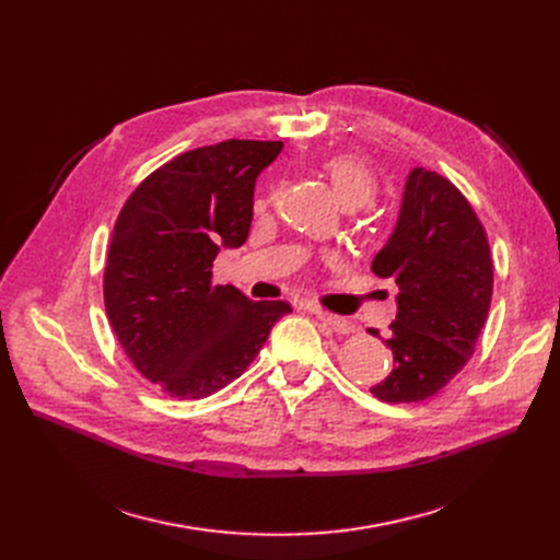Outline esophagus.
Listing matches in <instances>:
<instances>
[{
	"instance_id": "esophagus-1",
	"label": "esophagus",
	"mask_w": 560,
	"mask_h": 560,
	"mask_svg": "<svg viewBox=\"0 0 560 560\" xmlns=\"http://www.w3.org/2000/svg\"><path fill=\"white\" fill-rule=\"evenodd\" d=\"M306 311L313 313V315L322 322V325L329 327V329L336 331V334H349V331H351V322H347V319L340 317V315L327 313V311H322V308H317V306H306Z\"/></svg>"
}]
</instances>
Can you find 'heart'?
I'll list each match as a JSON object with an SVG mask.
<instances>
[{
	"label": "heart",
	"mask_w": 560,
	"mask_h": 560,
	"mask_svg": "<svg viewBox=\"0 0 560 560\" xmlns=\"http://www.w3.org/2000/svg\"><path fill=\"white\" fill-rule=\"evenodd\" d=\"M319 167L329 179L342 209H361L374 199L378 184L372 167L363 159L338 154L322 161Z\"/></svg>",
	"instance_id": "b5f03b06"
}]
</instances>
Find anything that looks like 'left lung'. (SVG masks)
Masks as SVG:
<instances>
[{
  "mask_svg": "<svg viewBox=\"0 0 560 560\" xmlns=\"http://www.w3.org/2000/svg\"><path fill=\"white\" fill-rule=\"evenodd\" d=\"M372 272L393 279L399 295L386 340L393 370L370 390L393 404L427 399L465 368L486 325L492 298L486 231L447 179L413 167Z\"/></svg>",
  "mask_w": 560,
  "mask_h": 560,
  "instance_id": "obj_1",
  "label": "left lung"
}]
</instances>
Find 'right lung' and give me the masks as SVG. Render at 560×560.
<instances>
[{"instance_id":"obj_1","label":"right lung","mask_w":560,"mask_h":560,"mask_svg":"<svg viewBox=\"0 0 560 560\" xmlns=\"http://www.w3.org/2000/svg\"><path fill=\"white\" fill-rule=\"evenodd\" d=\"M281 150L224 140L186 152L147 176L115 222L104 272L110 327L170 397L201 399L231 384L292 311L211 285L220 249L247 241L256 179Z\"/></svg>"}]
</instances>
